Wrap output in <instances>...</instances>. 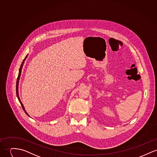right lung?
Listing matches in <instances>:
<instances>
[{"mask_svg": "<svg viewBox=\"0 0 157 157\" xmlns=\"http://www.w3.org/2000/svg\"><path fill=\"white\" fill-rule=\"evenodd\" d=\"M27 56H28V55H27L26 56V57H25V59H24L23 61V62H22V63H21V66H20V69H19V73H18V78H17V83H16V93H17V98H18V100H19V101H20V104H21V106H22V108H23V109L24 110V112H25V113L29 117V114L26 112V111H25V108H24V106H23V103H22V102L21 101V100H20V97H19V95H18V84H19V79H20V76H21V70H22V67H23V64H24V61L26 59V58L27 57Z\"/></svg>", "mask_w": 157, "mask_h": 157, "instance_id": "1", "label": "right lung"}]
</instances>
